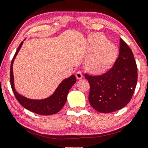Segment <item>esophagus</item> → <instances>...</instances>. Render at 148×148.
Returning <instances> with one entry per match:
<instances>
[{
    "label": "esophagus",
    "mask_w": 148,
    "mask_h": 148,
    "mask_svg": "<svg viewBox=\"0 0 148 148\" xmlns=\"http://www.w3.org/2000/svg\"><path fill=\"white\" fill-rule=\"evenodd\" d=\"M75 76H76L77 79H78V80H79V79H81L83 78V74L81 71H78L77 73Z\"/></svg>",
    "instance_id": "34e87169"
}]
</instances>
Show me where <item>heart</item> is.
Returning <instances> with one entry per match:
<instances>
[{
  "mask_svg": "<svg viewBox=\"0 0 148 148\" xmlns=\"http://www.w3.org/2000/svg\"><path fill=\"white\" fill-rule=\"evenodd\" d=\"M89 50L85 64L94 73H102L110 69L116 60L119 50L114 43L101 34H94L88 41Z\"/></svg>",
  "mask_w": 148,
  "mask_h": 148,
  "instance_id": "1",
  "label": "heart"
}]
</instances>
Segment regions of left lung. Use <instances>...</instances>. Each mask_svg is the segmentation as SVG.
I'll return each instance as SVG.
<instances>
[{"mask_svg":"<svg viewBox=\"0 0 148 148\" xmlns=\"http://www.w3.org/2000/svg\"><path fill=\"white\" fill-rule=\"evenodd\" d=\"M90 86L89 102L98 112L110 113L126 106L137 82V67L127 44L120 39L119 58L113 67L100 76L86 75Z\"/></svg>","mask_w":148,"mask_h":148,"instance_id":"8db88e82","label":"left lung"}]
</instances>
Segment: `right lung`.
<instances>
[{"mask_svg": "<svg viewBox=\"0 0 148 148\" xmlns=\"http://www.w3.org/2000/svg\"><path fill=\"white\" fill-rule=\"evenodd\" d=\"M23 44V42L20 44L19 48H17V52L12 60L11 64V73H10L11 79L10 81H11V88L13 90L14 94L21 106L27 109L28 110L40 115H52L56 114L59 112L64 106V105L65 104L66 100H67L69 92L76 82L75 76L72 74L69 77L64 79L56 88L54 92L47 98L43 99H32L27 98V97L19 94L16 90L15 87L13 66L14 60H15L19 50L21 49Z\"/></svg>", "mask_w": 148, "mask_h": 148, "instance_id": "right-lung-1", "label": "right lung"}]
</instances>
